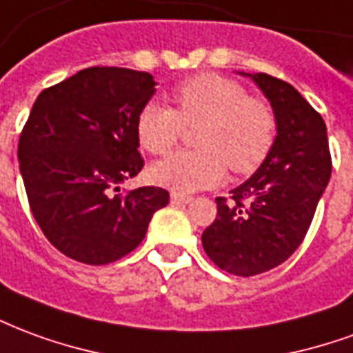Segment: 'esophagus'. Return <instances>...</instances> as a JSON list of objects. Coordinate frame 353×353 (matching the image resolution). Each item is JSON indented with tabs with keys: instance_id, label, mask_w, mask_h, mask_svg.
I'll list each match as a JSON object with an SVG mask.
<instances>
[{
	"instance_id": "1",
	"label": "esophagus",
	"mask_w": 353,
	"mask_h": 353,
	"mask_svg": "<svg viewBox=\"0 0 353 353\" xmlns=\"http://www.w3.org/2000/svg\"><path fill=\"white\" fill-rule=\"evenodd\" d=\"M170 199H172L174 204H189V202H192V196H189V194H181V192H172Z\"/></svg>"
}]
</instances>
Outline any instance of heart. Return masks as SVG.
Listing matches in <instances>:
<instances>
[{
	"instance_id": "1",
	"label": "heart",
	"mask_w": 353,
	"mask_h": 353,
	"mask_svg": "<svg viewBox=\"0 0 353 353\" xmlns=\"http://www.w3.org/2000/svg\"><path fill=\"white\" fill-rule=\"evenodd\" d=\"M176 109L145 103L136 132L151 154L170 153L185 128H196L199 151H181L151 168L154 183L191 192L219 185L229 166L238 176L252 174L266 161L276 139V115L261 98L248 96L240 83L200 73L172 90Z\"/></svg>"
}]
</instances>
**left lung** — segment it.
Listing matches in <instances>:
<instances>
[{
  "instance_id": "8db88e82",
  "label": "left lung",
  "mask_w": 353,
  "mask_h": 353,
  "mask_svg": "<svg viewBox=\"0 0 353 353\" xmlns=\"http://www.w3.org/2000/svg\"><path fill=\"white\" fill-rule=\"evenodd\" d=\"M276 115L272 151L248 181L217 196V217L202 245L221 270L255 276L288 261L303 244L331 177L323 119L296 88L266 73H244Z\"/></svg>"
}]
</instances>
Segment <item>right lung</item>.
Instances as JSON below:
<instances>
[{
    "label": "right lung",
    "instance_id": "1",
    "mask_svg": "<svg viewBox=\"0 0 353 353\" xmlns=\"http://www.w3.org/2000/svg\"><path fill=\"white\" fill-rule=\"evenodd\" d=\"M154 85L147 72L96 65L37 96L20 134V174L35 221L65 257L85 265L121 259L168 204L161 187L117 194L143 168L136 123Z\"/></svg>",
    "mask_w": 353,
    "mask_h": 353
}]
</instances>
